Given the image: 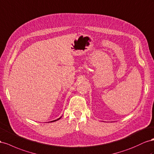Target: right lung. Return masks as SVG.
<instances>
[{"label": "right lung", "instance_id": "1", "mask_svg": "<svg viewBox=\"0 0 154 154\" xmlns=\"http://www.w3.org/2000/svg\"><path fill=\"white\" fill-rule=\"evenodd\" d=\"M60 119H57V120H53V121H51V122H54V121H56V120H59Z\"/></svg>", "mask_w": 154, "mask_h": 154}]
</instances>
